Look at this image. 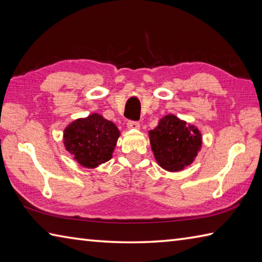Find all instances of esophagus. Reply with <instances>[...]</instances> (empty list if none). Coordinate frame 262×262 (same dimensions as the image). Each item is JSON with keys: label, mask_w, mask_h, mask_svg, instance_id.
Masks as SVG:
<instances>
[{"label": "esophagus", "mask_w": 262, "mask_h": 262, "mask_svg": "<svg viewBox=\"0 0 262 262\" xmlns=\"http://www.w3.org/2000/svg\"><path fill=\"white\" fill-rule=\"evenodd\" d=\"M126 126L129 130H139L140 129V124H139V122L136 121H129L126 123Z\"/></svg>", "instance_id": "esophagus-1"}]
</instances>
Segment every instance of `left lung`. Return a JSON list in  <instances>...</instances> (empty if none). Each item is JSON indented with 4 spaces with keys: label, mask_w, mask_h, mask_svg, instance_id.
<instances>
[{
    "label": "left lung",
    "mask_w": 262,
    "mask_h": 262,
    "mask_svg": "<svg viewBox=\"0 0 262 262\" xmlns=\"http://www.w3.org/2000/svg\"><path fill=\"white\" fill-rule=\"evenodd\" d=\"M149 140L156 162L168 172H180L191 165L202 146L198 127L173 114L159 120L158 125L149 131Z\"/></svg>",
    "instance_id": "left-lung-1"
}]
</instances>
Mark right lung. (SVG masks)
Returning <instances> with one entry per match:
<instances>
[{
    "label": "right lung",
    "mask_w": 262,
    "mask_h": 262,
    "mask_svg": "<svg viewBox=\"0 0 262 262\" xmlns=\"http://www.w3.org/2000/svg\"><path fill=\"white\" fill-rule=\"evenodd\" d=\"M120 131L98 113L71 122L63 135L64 147L78 164L96 168L108 162L114 151Z\"/></svg>",
    "instance_id": "1"
}]
</instances>
